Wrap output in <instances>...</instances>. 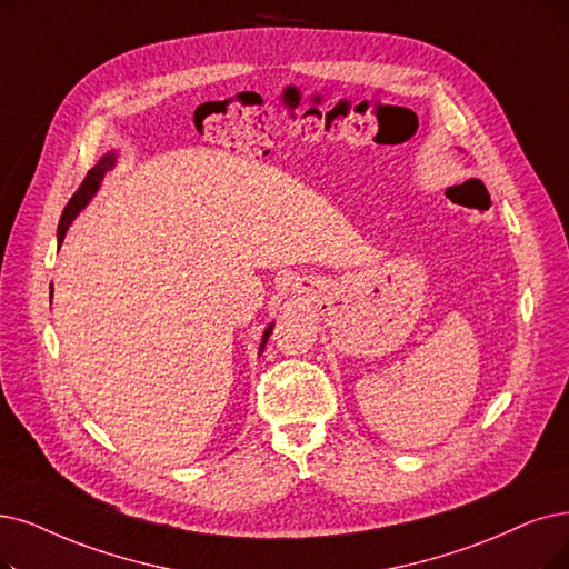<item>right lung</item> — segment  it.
Returning <instances> with one entry per match:
<instances>
[{"label": "right lung", "instance_id": "obj_1", "mask_svg": "<svg viewBox=\"0 0 569 569\" xmlns=\"http://www.w3.org/2000/svg\"><path fill=\"white\" fill-rule=\"evenodd\" d=\"M113 166H117V151H109V153H104V156L100 158L98 166L86 174L83 184H81V187H79V191L72 196V200L67 202V208H64V212H62V219H60V223H58V244H62V240H64L67 231H70L72 221L79 217V212L88 206V202L93 200V196L98 193V189H100V184H102L104 174H107ZM51 297H53V284H51ZM272 327H276V322L268 325V327L263 329L261 346H259V355L263 352V348H266V343H268V336L272 333Z\"/></svg>", "mask_w": 569, "mask_h": 569}]
</instances>
